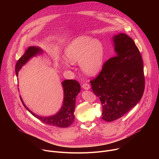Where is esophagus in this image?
<instances>
[{
  "mask_svg": "<svg viewBox=\"0 0 159 159\" xmlns=\"http://www.w3.org/2000/svg\"><path fill=\"white\" fill-rule=\"evenodd\" d=\"M82 88L84 89H85V90H89V89H90V85H89V84L85 83V84H84L82 85Z\"/></svg>",
  "mask_w": 159,
  "mask_h": 159,
  "instance_id": "obj_1",
  "label": "esophagus"
}]
</instances>
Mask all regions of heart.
Here are the masks:
<instances>
[{
  "label": "heart",
  "mask_w": 159,
  "mask_h": 159,
  "mask_svg": "<svg viewBox=\"0 0 159 159\" xmlns=\"http://www.w3.org/2000/svg\"><path fill=\"white\" fill-rule=\"evenodd\" d=\"M67 59L71 63L79 62L82 71L86 74L94 75L102 69L105 58V49L101 41L88 36H80L67 46L65 50ZM66 67L69 63L63 62Z\"/></svg>",
  "instance_id": "heart-1"
}]
</instances>
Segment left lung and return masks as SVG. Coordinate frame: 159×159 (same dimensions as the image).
<instances>
[{"instance_id": "left-lung-1", "label": "left lung", "mask_w": 159, "mask_h": 159, "mask_svg": "<svg viewBox=\"0 0 159 159\" xmlns=\"http://www.w3.org/2000/svg\"><path fill=\"white\" fill-rule=\"evenodd\" d=\"M113 39L116 56L106 61L90 81L102 105V119L107 122L118 120L135 107L145 87L143 61L133 39L125 33Z\"/></svg>"}]
</instances>
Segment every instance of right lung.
Here are the masks:
<instances>
[{"mask_svg": "<svg viewBox=\"0 0 159 159\" xmlns=\"http://www.w3.org/2000/svg\"><path fill=\"white\" fill-rule=\"evenodd\" d=\"M43 50L37 46H30L25 52L24 54L18 60L15 66V72L18 76V71L30 59L39 54H42ZM64 90V102L60 110L54 115L50 116H41L33 113L25 105L21 96V102L25 108L35 118L39 120L43 123L51 125L54 127L67 128L74 121L75 116L74 114L75 99L78 93L80 91V85L75 80H66L62 82Z\"/></svg>", "mask_w": 159, "mask_h": 159, "instance_id": "right-lung-1", "label": "right lung"}]
</instances>
